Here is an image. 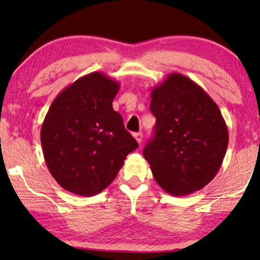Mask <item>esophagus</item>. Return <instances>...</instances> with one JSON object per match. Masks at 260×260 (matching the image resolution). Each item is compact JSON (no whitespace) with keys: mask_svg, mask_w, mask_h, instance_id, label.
I'll return each instance as SVG.
<instances>
[{"mask_svg":"<svg viewBox=\"0 0 260 260\" xmlns=\"http://www.w3.org/2000/svg\"><path fill=\"white\" fill-rule=\"evenodd\" d=\"M133 136L135 138V140L138 141V143H141V142H142V136H143V134L141 133V132H139V133H134V134H133Z\"/></svg>","mask_w":260,"mask_h":260,"instance_id":"esophagus-1","label":"esophagus"}]
</instances>
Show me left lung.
Returning a JSON list of instances; mask_svg holds the SVG:
<instances>
[{
  "label": "left lung",
  "instance_id": "left-lung-1",
  "mask_svg": "<svg viewBox=\"0 0 260 260\" xmlns=\"http://www.w3.org/2000/svg\"><path fill=\"white\" fill-rule=\"evenodd\" d=\"M155 136L143 149L156 182L173 196L205 187L218 173L228 128L214 101L191 79L171 73L151 90Z\"/></svg>",
  "mask_w": 260,
  "mask_h": 260
}]
</instances>
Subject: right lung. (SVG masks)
Instances as JSON below:
<instances>
[{"instance_id": "add662e5", "label": "right lung", "mask_w": 260, "mask_h": 260, "mask_svg": "<svg viewBox=\"0 0 260 260\" xmlns=\"http://www.w3.org/2000/svg\"><path fill=\"white\" fill-rule=\"evenodd\" d=\"M119 82L102 72L79 78L51 103L41 127L48 170L61 188L89 197L104 190L139 147L112 101Z\"/></svg>"}]
</instances>
